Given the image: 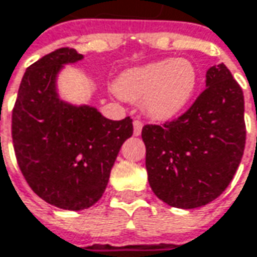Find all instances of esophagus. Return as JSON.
I'll return each instance as SVG.
<instances>
[{"label": "esophagus", "instance_id": "obj_1", "mask_svg": "<svg viewBox=\"0 0 257 257\" xmlns=\"http://www.w3.org/2000/svg\"><path fill=\"white\" fill-rule=\"evenodd\" d=\"M142 125H144V123L141 122L140 119H135V120H134V135H137V137H138V135H141Z\"/></svg>", "mask_w": 257, "mask_h": 257}]
</instances>
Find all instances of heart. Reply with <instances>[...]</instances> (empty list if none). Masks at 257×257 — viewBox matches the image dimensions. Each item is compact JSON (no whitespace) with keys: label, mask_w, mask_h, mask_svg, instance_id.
<instances>
[{"label":"heart","mask_w":257,"mask_h":257,"mask_svg":"<svg viewBox=\"0 0 257 257\" xmlns=\"http://www.w3.org/2000/svg\"><path fill=\"white\" fill-rule=\"evenodd\" d=\"M197 84V72L188 60H161L123 72L115 82L116 95L128 102H144L145 113L157 120L177 116Z\"/></svg>","instance_id":"heart-1"}]
</instances>
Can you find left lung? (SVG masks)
I'll return each instance as SVG.
<instances>
[{
	"label": "left lung",
	"instance_id": "obj_1",
	"mask_svg": "<svg viewBox=\"0 0 257 257\" xmlns=\"http://www.w3.org/2000/svg\"><path fill=\"white\" fill-rule=\"evenodd\" d=\"M206 89L183 115L145 125V167L155 195L177 208L206 206L239 167L244 144V99L224 64L210 67Z\"/></svg>",
	"mask_w": 257,
	"mask_h": 257
}]
</instances>
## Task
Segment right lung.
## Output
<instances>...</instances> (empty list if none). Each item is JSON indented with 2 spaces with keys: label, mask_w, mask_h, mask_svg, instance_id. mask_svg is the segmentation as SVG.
I'll return each instance as SVG.
<instances>
[{
  "label": "right lung",
  "mask_w": 257,
  "mask_h": 257,
  "mask_svg": "<svg viewBox=\"0 0 257 257\" xmlns=\"http://www.w3.org/2000/svg\"><path fill=\"white\" fill-rule=\"evenodd\" d=\"M82 57L62 47L28 66L11 117L16 158L30 188L51 206L76 211L105 193L117 152L134 132L129 116L110 120L57 97V72Z\"/></svg>",
  "instance_id": "1"
}]
</instances>
